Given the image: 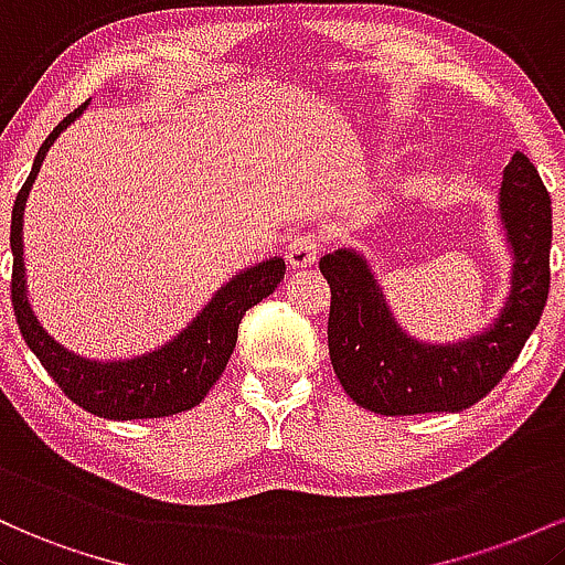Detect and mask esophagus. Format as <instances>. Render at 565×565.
Instances as JSON below:
<instances>
[{
    "label": "esophagus",
    "instance_id": "esophagus-1",
    "mask_svg": "<svg viewBox=\"0 0 565 565\" xmlns=\"http://www.w3.org/2000/svg\"><path fill=\"white\" fill-rule=\"evenodd\" d=\"M322 250V237L317 232H301L296 237H290L288 248H285V258L294 269L301 266H312Z\"/></svg>",
    "mask_w": 565,
    "mask_h": 565
}]
</instances>
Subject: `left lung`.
Listing matches in <instances>:
<instances>
[{"mask_svg": "<svg viewBox=\"0 0 565 565\" xmlns=\"http://www.w3.org/2000/svg\"><path fill=\"white\" fill-rule=\"evenodd\" d=\"M502 221L512 245V290L486 333L433 347L408 339L392 320L371 269L358 253L320 258L331 285L328 352L347 395L382 416L465 411L483 401L534 333L550 294L553 207L534 162L515 151L502 179Z\"/></svg>", "mask_w": 565, "mask_h": 565, "instance_id": "obj_1", "label": "left lung"}]
</instances>
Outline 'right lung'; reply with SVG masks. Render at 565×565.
Instances as JSON below:
<instances>
[{
    "instance_id": "1",
    "label": "right lung",
    "mask_w": 565,
    "mask_h": 565,
    "mask_svg": "<svg viewBox=\"0 0 565 565\" xmlns=\"http://www.w3.org/2000/svg\"><path fill=\"white\" fill-rule=\"evenodd\" d=\"M85 106L87 104H82L79 109L63 117L53 132L44 138L34 157V168H31L29 179L18 192L15 205H12L10 294L18 328H21L31 352L40 358L44 371L79 408L114 422L160 419V416L181 414V411L200 405L207 390L218 382L226 363H230L234 344H237L239 322L250 307L275 294V288L285 277V262L282 258H269V262L234 277L213 296V301L202 309L186 331L175 335L162 350L149 352L146 358H132L125 363H93V360L63 350L53 335L44 333L26 299L21 239L23 202H26L31 183L40 173L47 149L58 138V132L85 111Z\"/></svg>"
}]
</instances>
